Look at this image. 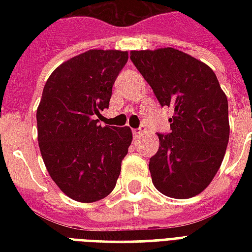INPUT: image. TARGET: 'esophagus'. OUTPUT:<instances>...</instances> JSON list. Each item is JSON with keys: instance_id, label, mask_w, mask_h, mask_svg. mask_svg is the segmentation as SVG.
I'll return each instance as SVG.
<instances>
[{"instance_id": "esophagus-1", "label": "esophagus", "mask_w": 252, "mask_h": 252, "mask_svg": "<svg viewBox=\"0 0 252 252\" xmlns=\"http://www.w3.org/2000/svg\"><path fill=\"white\" fill-rule=\"evenodd\" d=\"M143 129L142 128H135V129H132V133H133V137H137V136H140L143 133Z\"/></svg>"}]
</instances>
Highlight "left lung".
I'll return each instance as SVG.
<instances>
[{
    "instance_id": "left-lung-1",
    "label": "left lung",
    "mask_w": 252,
    "mask_h": 252,
    "mask_svg": "<svg viewBox=\"0 0 252 252\" xmlns=\"http://www.w3.org/2000/svg\"><path fill=\"white\" fill-rule=\"evenodd\" d=\"M162 106L174 112L150 159L153 184L171 198L200 194L221 166L229 139L227 95L211 67L171 47L131 51Z\"/></svg>"
}]
</instances>
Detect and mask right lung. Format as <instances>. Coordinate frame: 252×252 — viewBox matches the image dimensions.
Segmentation results:
<instances>
[{
	"label": "right lung",
	"instance_id": "add662e5",
	"mask_svg": "<svg viewBox=\"0 0 252 252\" xmlns=\"http://www.w3.org/2000/svg\"><path fill=\"white\" fill-rule=\"evenodd\" d=\"M128 51L89 50L58 66L36 112L37 142L52 181L78 202H95L115 189L132 143L129 126H101Z\"/></svg>",
	"mask_w": 252,
	"mask_h": 252
}]
</instances>
